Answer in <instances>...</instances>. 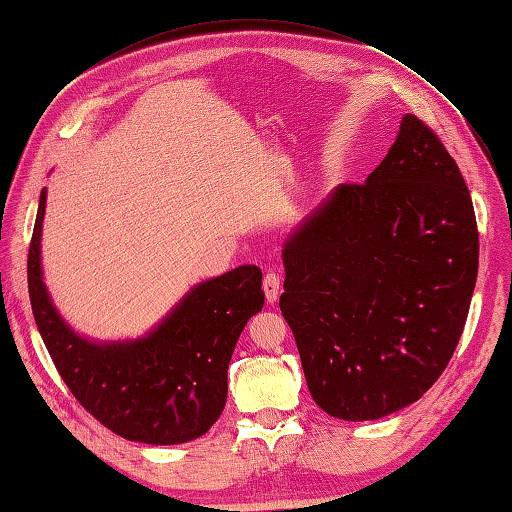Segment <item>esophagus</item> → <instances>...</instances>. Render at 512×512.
<instances>
[{"label":"esophagus","instance_id":"esophagus-1","mask_svg":"<svg viewBox=\"0 0 512 512\" xmlns=\"http://www.w3.org/2000/svg\"><path fill=\"white\" fill-rule=\"evenodd\" d=\"M262 290H265V297H267V303H275L277 297H280V290H282V284H280V275L277 273H267L265 280H262Z\"/></svg>","mask_w":512,"mask_h":512}]
</instances>
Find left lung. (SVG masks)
<instances>
[{
	"label": "left lung",
	"instance_id": "left-lung-1",
	"mask_svg": "<svg viewBox=\"0 0 512 512\" xmlns=\"http://www.w3.org/2000/svg\"><path fill=\"white\" fill-rule=\"evenodd\" d=\"M280 309L307 389L342 421H378L440 378L478 273L474 207L440 138L401 117L363 185H337L290 232Z\"/></svg>",
	"mask_w": 512,
	"mask_h": 512
}]
</instances>
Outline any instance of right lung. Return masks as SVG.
<instances>
[{"instance_id": "right-lung-1", "label": "right lung", "mask_w": 512, "mask_h": 512, "mask_svg": "<svg viewBox=\"0 0 512 512\" xmlns=\"http://www.w3.org/2000/svg\"><path fill=\"white\" fill-rule=\"evenodd\" d=\"M46 188L27 256V282L42 342L79 404L117 436L183 444L218 421L228 363L247 320L265 305L262 271L241 265L190 288L143 337L100 342L59 314L42 275Z\"/></svg>"}]
</instances>
